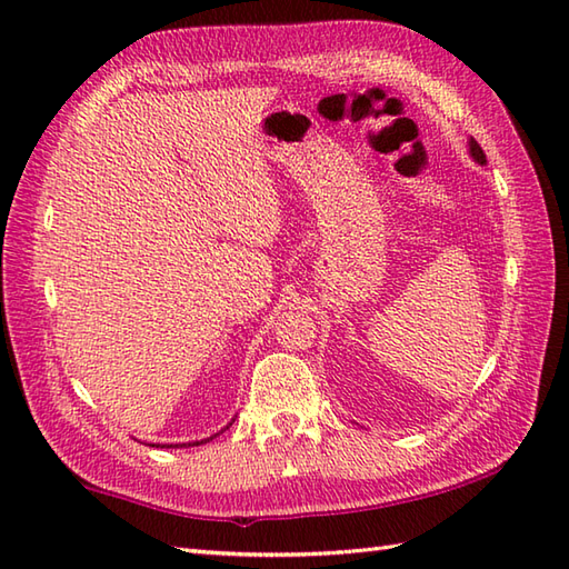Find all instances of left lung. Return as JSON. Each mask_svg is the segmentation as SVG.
Masks as SVG:
<instances>
[{"label": "left lung", "instance_id": "left-lung-1", "mask_svg": "<svg viewBox=\"0 0 569 569\" xmlns=\"http://www.w3.org/2000/svg\"><path fill=\"white\" fill-rule=\"evenodd\" d=\"M469 153H471V159H475L477 163H481V166H485V163H487V153H485V151H481V147H479V143H477L475 139H471V141H469Z\"/></svg>", "mask_w": 569, "mask_h": 569}]
</instances>
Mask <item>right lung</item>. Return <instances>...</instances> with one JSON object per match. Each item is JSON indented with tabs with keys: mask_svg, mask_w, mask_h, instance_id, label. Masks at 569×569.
I'll return each instance as SVG.
<instances>
[{
	"mask_svg": "<svg viewBox=\"0 0 569 569\" xmlns=\"http://www.w3.org/2000/svg\"><path fill=\"white\" fill-rule=\"evenodd\" d=\"M227 428H229V426H227ZM217 435H220V432H217ZM217 435H212V438H217ZM212 438H208V440H200V442H192V445H202V442H210ZM188 445H190V442H188ZM163 447H166V445H163ZM171 447H173V445H171Z\"/></svg>",
	"mask_w": 569,
	"mask_h": 569,
	"instance_id": "1",
	"label": "right lung"
}]
</instances>
